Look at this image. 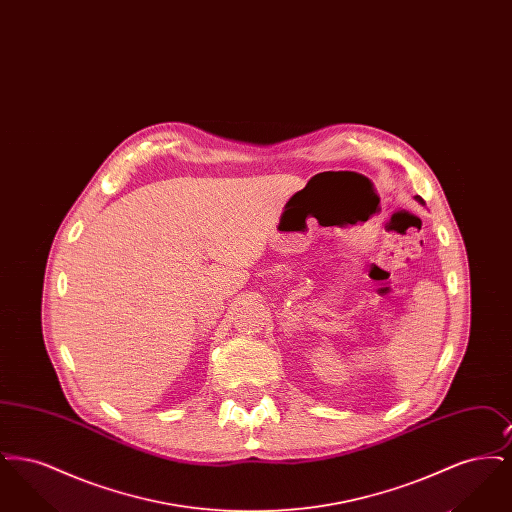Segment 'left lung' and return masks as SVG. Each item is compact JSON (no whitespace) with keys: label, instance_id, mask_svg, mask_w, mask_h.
<instances>
[{"label":"left lung","instance_id":"8db88e82","mask_svg":"<svg viewBox=\"0 0 512 512\" xmlns=\"http://www.w3.org/2000/svg\"><path fill=\"white\" fill-rule=\"evenodd\" d=\"M414 199H416V201H418V203H420V205H424V199H422V197H418V195H416V197H414Z\"/></svg>","mask_w":512,"mask_h":512}]
</instances>
